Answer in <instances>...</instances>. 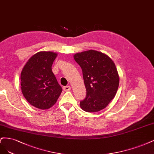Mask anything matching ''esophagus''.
<instances>
[{
  "mask_svg": "<svg viewBox=\"0 0 154 154\" xmlns=\"http://www.w3.org/2000/svg\"><path fill=\"white\" fill-rule=\"evenodd\" d=\"M70 90H71V87L69 86H64L63 87V90L65 91H70Z\"/></svg>",
  "mask_w": 154,
  "mask_h": 154,
  "instance_id": "34e87169",
  "label": "esophagus"
}]
</instances>
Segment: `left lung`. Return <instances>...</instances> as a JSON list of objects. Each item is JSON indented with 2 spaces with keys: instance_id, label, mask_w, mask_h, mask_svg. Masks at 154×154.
<instances>
[{
  "instance_id": "1",
  "label": "left lung",
  "mask_w": 154,
  "mask_h": 154,
  "mask_svg": "<svg viewBox=\"0 0 154 154\" xmlns=\"http://www.w3.org/2000/svg\"><path fill=\"white\" fill-rule=\"evenodd\" d=\"M73 57L82 68L87 91L80 102L81 109L89 112L102 110L118 88L120 79L115 64L106 54L94 50L77 53Z\"/></svg>"
}]
</instances>
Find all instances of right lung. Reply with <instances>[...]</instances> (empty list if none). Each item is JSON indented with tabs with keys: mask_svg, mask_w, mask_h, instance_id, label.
I'll return each mask as SVG.
<instances>
[{
	"mask_svg": "<svg viewBox=\"0 0 154 154\" xmlns=\"http://www.w3.org/2000/svg\"><path fill=\"white\" fill-rule=\"evenodd\" d=\"M57 54L42 51L33 55L21 72L23 95L32 106L47 109L57 102L62 88L52 71V65Z\"/></svg>",
	"mask_w": 154,
	"mask_h": 154,
	"instance_id": "right-lung-1",
	"label": "right lung"
}]
</instances>
